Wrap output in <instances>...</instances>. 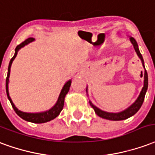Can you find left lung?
<instances>
[{
  "mask_svg": "<svg viewBox=\"0 0 155 155\" xmlns=\"http://www.w3.org/2000/svg\"><path fill=\"white\" fill-rule=\"evenodd\" d=\"M130 41H131L132 45L135 48V52L137 53L138 56L140 58L142 63H143V66L144 65V60H143V57L141 55L140 52L139 50V48H138V45L135 39L133 38V37H130ZM144 87L142 88V91H140V94L139 96V97L137 98V100L132 104L130 107L127 108L126 110H123L121 112H119V113H110V112H107V111H104V110H100L99 108H97V107H95L93 104L91 103V101H89V103L91 105V107L94 109L95 112L97 115L98 116H100L101 118H104V119L107 120H125L130 117V116H134L138 110H140V108L142 106V104L144 102V97H145V93H146V91L148 89V74L146 70L144 71Z\"/></svg>",
  "mask_w": 155,
  "mask_h": 155,
  "instance_id": "obj_1",
  "label": "left lung"
}]
</instances>
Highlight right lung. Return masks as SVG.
<instances>
[{"instance_id": "right-lung-1", "label": "right lung", "mask_w": 155, "mask_h": 155, "mask_svg": "<svg viewBox=\"0 0 155 155\" xmlns=\"http://www.w3.org/2000/svg\"><path fill=\"white\" fill-rule=\"evenodd\" d=\"M35 40L34 38H28L27 39H25V41L22 42L21 44L18 45L17 47L15 48V55L13 56V58H11V61H10V64H9V67H8V73H7V77H6V80H5V89H6V94H7L8 99L10 100V102H11V106L13 107V109L15 111V113L17 114L18 116L21 117L22 119L25 120H27V121H30V122L33 123H37V124H39V123H45L47 122V121H49L51 120L56 118L59 113L61 112V110H63L64 105V98H65V96L69 91V87L71 86V80L68 81V82L65 83V85L64 86V87L62 89V91L60 92V95L58 97V99L57 103L54 105V107H52L50 110H47V111H45V112H41V113H26V112H23V111H20L15 107L14 103L11 101V97L9 96V91H8V82H9V78H10V72H11V67L12 62L14 60L16 55H17V53L19 51V49L21 48L22 47H24L25 45H28L29 43L32 42Z\"/></svg>"}]
</instances>
